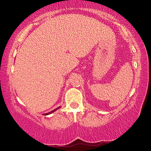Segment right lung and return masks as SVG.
I'll return each instance as SVG.
<instances>
[{
  "mask_svg": "<svg viewBox=\"0 0 151 151\" xmlns=\"http://www.w3.org/2000/svg\"><path fill=\"white\" fill-rule=\"evenodd\" d=\"M60 109V107H58V108H57V109H54V110H53L52 111H51V112H49V113H45V115H49V114H51V113H52L53 112H54V111H56L57 110V109Z\"/></svg>",
  "mask_w": 151,
  "mask_h": 151,
  "instance_id": "right-lung-1",
  "label": "right lung"
}]
</instances>
